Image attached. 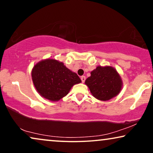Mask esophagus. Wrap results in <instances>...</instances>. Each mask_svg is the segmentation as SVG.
I'll return each instance as SVG.
<instances>
[{
  "instance_id": "obj_1",
  "label": "esophagus",
  "mask_w": 153,
  "mask_h": 153,
  "mask_svg": "<svg viewBox=\"0 0 153 153\" xmlns=\"http://www.w3.org/2000/svg\"><path fill=\"white\" fill-rule=\"evenodd\" d=\"M81 81H82V83H84L85 81V76H82L81 77Z\"/></svg>"
}]
</instances>
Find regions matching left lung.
I'll return each mask as SVG.
<instances>
[{
	"label": "left lung",
	"mask_w": 153,
	"mask_h": 153,
	"mask_svg": "<svg viewBox=\"0 0 153 153\" xmlns=\"http://www.w3.org/2000/svg\"><path fill=\"white\" fill-rule=\"evenodd\" d=\"M91 74V76L85 80V83L95 98L106 101L120 92L122 80L114 68L98 66Z\"/></svg>",
	"instance_id": "obj_1"
}]
</instances>
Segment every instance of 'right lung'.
Masks as SVG:
<instances>
[{
  "label": "right lung",
  "mask_w": 153,
  "mask_h": 153,
  "mask_svg": "<svg viewBox=\"0 0 153 153\" xmlns=\"http://www.w3.org/2000/svg\"><path fill=\"white\" fill-rule=\"evenodd\" d=\"M31 74L37 92L51 101H58L68 95L73 85L81 82L76 73L67 68L62 62L53 59L37 63Z\"/></svg>",
  "instance_id": "obj_1"
}]
</instances>
